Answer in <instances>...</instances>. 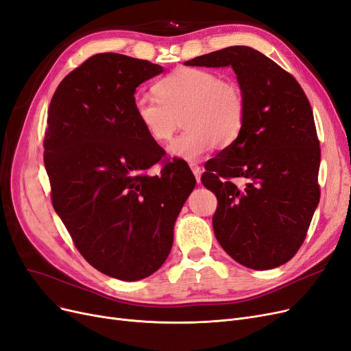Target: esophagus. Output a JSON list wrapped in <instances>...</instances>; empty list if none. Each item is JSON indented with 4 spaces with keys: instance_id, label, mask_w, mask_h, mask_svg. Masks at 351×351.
Returning <instances> with one entry per match:
<instances>
[{
    "instance_id": "esophagus-1",
    "label": "esophagus",
    "mask_w": 351,
    "mask_h": 351,
    "mask_svg": "<svg viewBox=\"0 0 351 351\" xmlns=\"http://www.w3.org/2000/svg\"><path fill=\"white\" fill-rule=\"evenodd\" d=\"M189 166H191V169H192L193 175H195L197 182L199 184V182H201V173H202V169H201V167H199L197 163H189Z\"/></svg>"
}]
</instances>
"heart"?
Wrapping results in <instances>:
<instances>
[{
	"label": "heart",
	"mask_w": 351,
	"mask_h": 351,
	"mask_svg": "<svg viewBox=\"0 0 351 351\" xmlns=\"http://www.w3.org/2000/svg\"><path fill=\"white\" fill-rule=\"evenodd\" d=\"M158 98L137 94L134 115L154 141L172 137L180 119L185 132L167 147L172 158L198 160L217 146H230L245 123V97L234 81L201 68H180L156 85Z\"/></svg>",
	"instance_id": "b5f03b06"
}]
</instances>
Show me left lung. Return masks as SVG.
I'll use <instances>...</instances> for the list:
<instances>
[{"label":"left lung","mask_w":351,"mask_h":351,"mask_svg":"<svg viewBox=\"0 0 351 351\" xmlns=\"http://www.w3.org/2000/svg\"><path fill=\"white\" fill-rule=\"evenodd\" d=\"M237 75L245 97L240 136L205 163L215 193L214 234L240 265L282 266L302 245L319 202V141L313 108L295 77L261 51L231 46L185 62ZM241 177L246 185L230 180Z\"/></svg>","instance_id":"1"}]
</instances>
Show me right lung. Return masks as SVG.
Listing matches in <instances>:
<instances>
[{
    "label": "right lung",
    "instance_id": "add662e5",
    "mask_svg": "<svg viewBox=\"0 0 351 351\" xmlns=\"http://www.w3.org/2000/svg\"><path fill=\"white\" fill-rule=\"evenodd\" d=\"M160 64L98 53L59 84L50 101L45 167L51 202L85 257L101 274L140 280L154 274L173 244V227L195 176L182 160L160 175L147 169L166 152L138 124L136 88Z\"/></svg>",
    "mask_w": 351,
    "mask_h": 351
}]
</instances>
